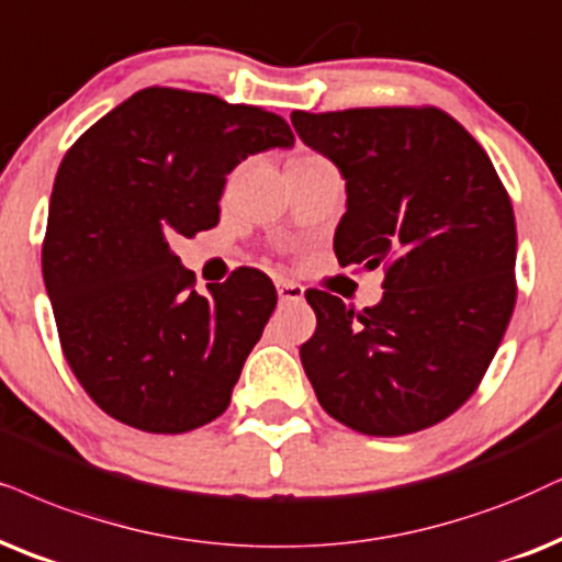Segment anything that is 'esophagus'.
Wrapping results in <instances>:
<instances>
[{
	"label": "esophagus",
	"mask_w": 562,
	"mask_h": 562,
	"mask_svg": "<svg viewBox=\"0 0 562 562\" xmlns=\"http://www.w3.org/2000/svg\"><path fill=\"white\" fill-rule=\"evenodd\" d=\"M277 295H280V303H297L303 301V285L290 280L277 282Z\"/></svg>",
	"instance_id": "1"
}]
</instances>
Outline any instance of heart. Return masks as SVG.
<instances>
[{"label":"heart","instance_id":"b5f03b06","mask_svg":"<svg viewBox=\"0 0 562 562\" xmlns=\"http://www.w3.org/2000/svg\"><path fill=\"white\" fill-rule=\"evenodd\" d=\"M308 158H318V155H314V153H301V155H295L293 160H308Z\"/></svg>","mask_w":562,"mask_h":562}]
</instances>
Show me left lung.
<instances>
[{
	"instance_id": "8db88e82",
	"label": "left lung",
	"mask_w": 562,
	"mask_h": 562,
	"mask_svg": "<svg viewBox=\"0 0 562 562\" xmlns=\"http://www.w3.org/2000/svg\"><path fill=\"white\" fill-rule=\"evenodd\" d=\"M347 181L339 265L383 267L379 305L308 290L301 345L318 404L363 436H407L477 392L516 305V220L487 153L436 105L293 111Z\"/></svg>"
}]
</instances>
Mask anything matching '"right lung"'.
<instances>
[{
  "instance_id": "right-lung-1",
  "label": "right lung",
  "mask_w": 562,
  "mask_h": 562,
  "mask_svg": "<svg viewBox=\"0 0 562 562\" xmlns=\"http://www.w3.org/2000/svg\"><path fill=\"white\" fill-rule=\"evenodd\" d=\"M293 139L259 105L153 85L64 155L41 265L64 358L113 420L176 436L228 409L277 290L238 267L199 295L170 240L215 228L225 176Z\"/></svg>"
}]
</instances>
